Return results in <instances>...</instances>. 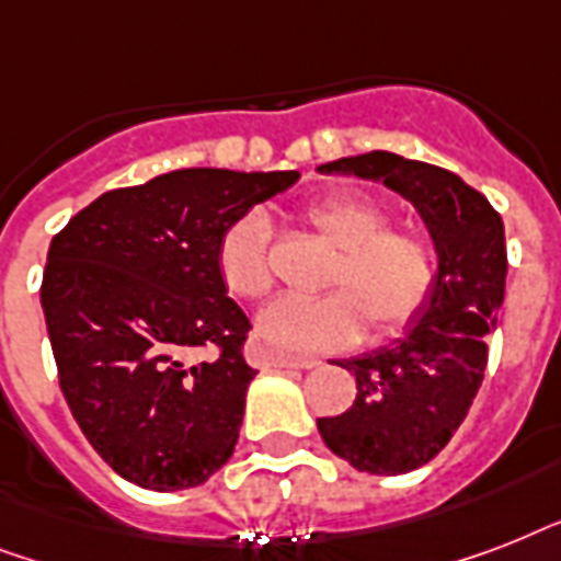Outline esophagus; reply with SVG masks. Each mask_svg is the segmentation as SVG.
Returning a JSON list of instances; mask_svg holds the SVG:
<instances>
[{
	"label": "esophagus",
	"mask_w": 561,
	"mask_h": 561,
	"mask_svg": "<svg viewBox=\"0 0 561 561\" xmlns=\"http://www.w3.org/2000/svg\"><path fill=\"white\" fill-rule=\"evenodd\" d=\"M247 360L253 367H294V369H314L320 367V358L314 355H290V352H279L267 346L259 337L247 341Z\"/></svg>",
	"instance_id": "esophagus-1"
}]
</instances>
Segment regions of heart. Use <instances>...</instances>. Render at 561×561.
<instances>
[{"instance_id": "heart-1", "label": "heart", "mask_w": 561, "mask_h": 561, "mask_svg": "<svg viewBox=\"0 0 561 561\" xmlns=\"http://www.w3.org/2000/svg\"><path fill=\"white\" fill-rule=\"evenodd\" d=\"M302 220L337 247L323 297H285L259 317V334L276 350L325 352L358 341L364 325L396 334L434 299L439 250L425 229L390 224V209L360 192H334L302 209ZM220 282L232 297L259 302L271 294V224L244 211L215 247Z\"/></svg>"}]
</instances>
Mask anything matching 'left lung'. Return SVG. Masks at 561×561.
I'll use <instances>...</instances> for the list:
<instances>
[{
	"label": "left lung",
	"mask_w": 561,
	"mask_h": 561,
	"mask_svg": "<svg viewBox=\"0 0 561 561\" xmlns=\"http://www.w3.org/2000/svg\"><path fill=\"white\" fill-rule=\"evenodd\" d=\"M323 174L383 180L408 197L439 250L434 299L408 337L369 355L341 360L358 396L341 416L317 419L323 443L369 474H404L443 451L478 396L489 360V334L504 306V220L457 174L373 151L320 165Z\"/></svg>",
	"instance_id": "1"
}]
</instances>
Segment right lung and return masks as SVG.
<instances>
[{"label": "right lung", "mask_w": 561, "mask_h": 561, "mask_svg": "<svg viewBox=\"0 0 561 561\" xmlns=\"http://www.w3.org/2000/svg\"><path fill=\"white\" fill-rule=\"evenodd\" d=\"M297 180L171 171L104 192L51 238L39 302L60 390L101 460L136 486H201L236 451L255 369L241 355L250 320L227 297L215 247Z\"/></svg>", "instance_id": "obj_1"}]
</instances>
